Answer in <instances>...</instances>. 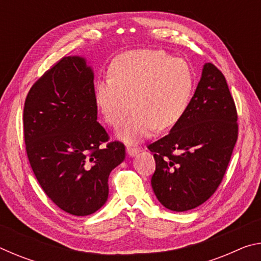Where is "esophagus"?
Wrapping results in <instances>:
<instances>
[{
  "mask_svg": "<svg viewBox=\"0 0 261 261\" xmlns=\"http://www.w3.org/2000/svg\"><path fill=\"white\" fill-rule=\"evenodd\" d=\"M126 153L129 156H135L139 153V148L138 147H132V146H127L126 147Z\"/></svg>",
  "mask_w": 261,
  "mask_h": 261,
  "instance_id": "34e87169",
  "label": "esophagus"
}]
</instances>
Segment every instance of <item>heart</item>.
<instances>
[{"mask_svg": "<svg viewBox=\"0 0 261 261\" xmlns=\"http://www.w3.org/2000/svg\"><path fill=\"white\" fill-rule=\"evenodd\" d=\"M109 79L95 86L96 106L125 143L146 138L158 129L168 130L182 120L191 102L194 74L187 61L161 50L141 49L117 56Z\"/></svg>", "mask_w": 261, "mask_h": 261, "instance_id": "heart-1", "label": "heart"}]
</instances>
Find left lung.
<instances>
[{
	"instance_id": "left-lung-1",
	"label": "left lung",
	"mask_w": 261,
	"mask_h": 261,
	"mask_svg": "<svg viewBox=\"0 0 261 261\" xmlns=\"http://www.w3.org/2000/svg\"><path fill=\"white\" fill-rule=\"evenodd\" d=\"M237 137L236 106L226 78L206 63L182 120L148 145L155 160L151 183L158 200L174 212L204 204L222 182Z\"/></svg>"
}]
</instances>
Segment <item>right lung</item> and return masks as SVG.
I'll return each mask as SVG.
<instances>
[{
  "mask_svg": "<svg viewBox=\"0 0 261 261\" xmlns=\"http://www.w3.org/2000/svg\"><path fill=\"white\" fill-rule=\"evenodd\" d=\"M93 70L65 56L31 87L24 105L26 153L49 199L69 214H93L108 199L110 171L125 147L96 121Z\"/></svg>",
  "mask_w": 261,
  "mask_h": 261,
  "instance_id": "1",
  "label": "right lung"
}]
</instances>
